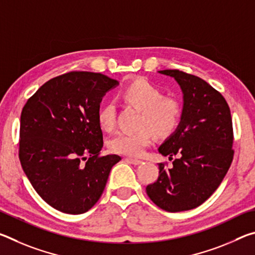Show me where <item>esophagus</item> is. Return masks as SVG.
Returning <instances> with one entry per match:
<instances>
[{
	"mask_svg": "<svg viewBox=\"0 0 255 255\" xmlns=\"http://www.w3.org/2000/svg\"><path fill=\"white\" fill-rule=\"evenodd\" d=\"M126 161H129L133 165H139V164L143 163V161H140V159H137V158H125Z\"/></svg>",
	"mask_w": 255,
	"mask_h": 255,
	"instance_id": "esophagus-1",
	"label": "esophagus"
}]
</instances>
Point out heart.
<instances>
[{
	"mask_svg": "<svg viewBox=\"0 0 255 255\" xmlns=\"http://www.w3.org/2000/svg\"><path fill=\"white\" fill-rule=\"evenodd\" d=\"M127 105L140 110L136 131H119L111 138L109 147L114 153L139 156L153 139V132L166 137L179 127L182 118V105L174 97L163 91L148 80L139 77L129 82L122 90ZM98 123L103 130L111 131L116 125V106L108 102L98 112Z\"/></svg>",
	"mask_w": 255,
	"mask_h": 255,
	"instance_id": "b5f03b06",
	"label": "heart"
}]
</instances>
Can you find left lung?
Segmentation results:
<instances>
[{
  "label": "left lung",
  "mask_w": 255,
  "mask_h": 255,
  "mask_svg": "<svg viewBox=\"0 0 255 255\" xmlns=\"http://www.w3.org/2000/svg\"><path fill=\"white\" fill-rule=\"evenodd\" d=\"M174 77L183 92L179 127L158 147L176 156L171 169L158 164V178L146 187L149 199L163 210L178 213L208 199L230 169L234 149L231 110L217 90L200 77L179 70L159 71Z\"/></svg>",
  "instance_id": "left-lung-1"
}]
</instances>
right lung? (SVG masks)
Returning a JSON list of instances; mask_svg holds the SVG:
<instances>
[{
	"mask_svg": "<svg viewBox=\"0 0 255 255\" xmlns=\"http://www.w3.org/2000/svg\"><path fill=\"white\" fill-rule=\"evenodd\" d=\"M118 81L92 72L56 76L28 99L20 119L19 158L30 183L62 213H86L100 199L122 157L100 155L98 112Z\"/></svg>",
	"mask_w": 255,
	"mask_h": 255,
	"instance_id": "add662e5",
	"label": "right lung"
}]
</instances>
